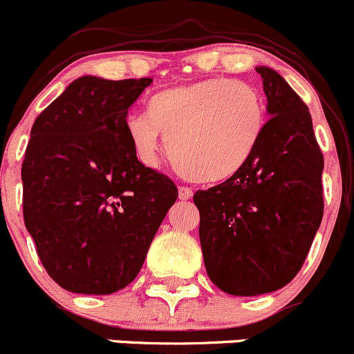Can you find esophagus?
<instances>
[{"label": "esophagus", "instance_id": "esophagus-1", "mask_svg": "<svg viewBox=\"0 0 354 354\" xmlns=\"http://www.w3.org/2000/svg\"><path fill=\"white\" fill-rule=\"evenodd\" d=\"M192 194H194V192H192V189L187 187V185H180V187H178V198L180 199H191Z\"/></svg>", "mask_w": 354, "mask_h": 354}]
</instances>
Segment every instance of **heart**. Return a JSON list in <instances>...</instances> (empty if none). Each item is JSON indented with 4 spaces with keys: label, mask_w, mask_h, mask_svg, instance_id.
Returning a JSON list of instances; mask_svg holds the SVG:
<instances>
[{
    "label": "heart",
    "mask_w": 354,
    "mask_h": 354,
    "mask_svg": "<svg viewBox=\"0 0 354 354\" xmlns=\"http://www.w3.org/2000/svg\"><path fill=\"white\" fill-rule=\"evenodd\" d=\"M136 158L158 167L163 151L182 176L222 182L236 176L257 151L267 129V104L248 82L215 77L153 94L145 113L125 117Z\"/></svg>",
    "instance_id": "1"
}]
</instances>
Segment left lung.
<instances>
[{
    "instance_id": "left-lung-1",
    "label": "left lung",
    "mask_w": 354,
    "mask_h": 354,
    "mask_svg": "<svg viewBox=\"0 0 354 354\" xmlns=\"http://www.w3.org/2000/svg\"><path fill=\"white\" fill-rule=\"evenodd\" d=\"M257 72L272 117L257 151L236 176L194 194L208 277L234 296L289 284L324 216V155L308 106L275 70Z\"/></svg>"
}]
</instances>
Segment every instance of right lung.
Here are the masks:
<instances>
[{"mask_svg": "<svg viewBox=\"0 0 354 354\" xmlns=\"http://www.w3.org/2000/svg\"><path fill=\"white\" fill-rule=\"evenodd\" d=\"M153 79L84 75L36 118L22 163L24 222L48 275L79 295L138 277L178 192L136 158L129 108Z\"/></svg>", "mask_w": 354, "mask_h": 354, "instance_id": "add662e5", "label": "right lung"}]
</instances>
